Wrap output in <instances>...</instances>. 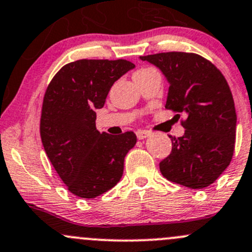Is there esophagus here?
I'll return each instance as SVG.
<instances>
[{
  "mask_svg": "<svg viewBox=\"0 0 252 252\" xmlns=\"http://www.w3.org/2000/svg\"><path fill=\"white\" fill-rule=\"evenodd\" d=\"M150 135L148 131H145V130H137L136 131V136L139 140H142V139H146V137Z\"/></svg>",
  "mask_w": 252,
  "mask_h": 252,
  "instance_id": "esophagus-1",
  "label": "esophagus"
}]
</instances>
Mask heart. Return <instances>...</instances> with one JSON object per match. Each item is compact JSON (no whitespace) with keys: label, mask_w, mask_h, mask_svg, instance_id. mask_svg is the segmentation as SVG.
Instances as JSON below:
<instances>
[{"label":"heart","mask_w":252,"mask_h":252,"mask_svg":"<svg viewBox=\"0 0 252 252\" xmlns=\"http://www.w3.org/2000/svg\"><path fill=\"white\" fill-rule=\"evenodd\" d=\"M144 70H148V67H145V68H141V70H139V71H144Z\"/></svg>","instance_id":"obj_1"}]
</instances>
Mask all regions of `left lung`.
Returning <instances> with one entry per match:
<instances>
[{"instance_id":"obj_1","label":"left lung","mask_w":252,"mask_h":252,"mask_svg":"<svg viewBox=\"0 0 252 252\" xmlns=\"http://www.w3.org/2000/svg\"><path fill=\"white\" fill-rule=\"evenodd\" d=\"M140 59L160 68L169 84L165 108L186 116L181 137L169 136L171 153L159 163L169 181L199 189L210 186L231 163L235 145L234 100L221 71L194 53L166 52Z\"/></svg>"}]
</instances>
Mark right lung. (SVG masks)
Instances as JSON below:
<instances>
[{
    "label": "right lung",
    "instance_id": "right-lung-1",
    "mask_svg": "<svg viewBox=\"0 0 252 252\" xmlns=\"http://www.w3.org/2000/svg\"><path fill=\"white\" fill-rule=\"evenodd\" d=\"M124 59H82L66 63L53 77L43 97L39 123L42 144L55 171L71 193L93 199L117 185L124 157L136 135L96 130L97 108L118 78L134 68Z\"/></svg>",
    "mask_w": 252,
    "mask_h": 252
}]
</instances>
